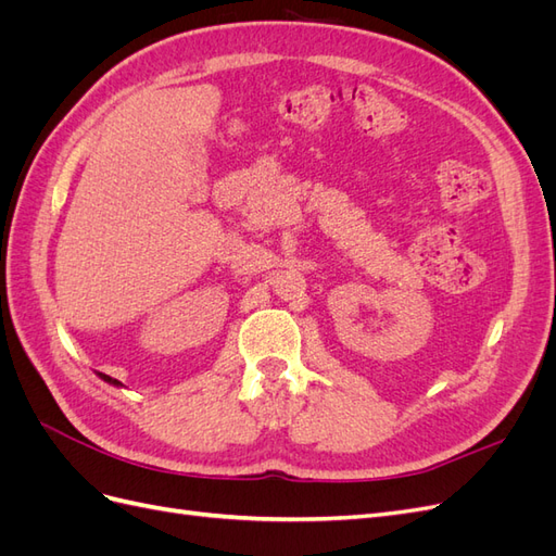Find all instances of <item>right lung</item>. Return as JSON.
Segmentation results:
<instances>
[{
    "mask_svg": "<svg viewBox=\"0 0 556 556\" xmlns=\"http://www.w3.org/2000/svg\"><path fill=\"white\" fill-rule=\"evenodd\" d=\"M99 378H102L104 382H109V384H115V387H123V382H117L115 378H111V376H106V374H97Z\"/></svg>",
    "mask_w": 556,
    "mask_h": 556,
    "instance_id": "obj_1",
    "label": "right lung"
}]
</instances>
